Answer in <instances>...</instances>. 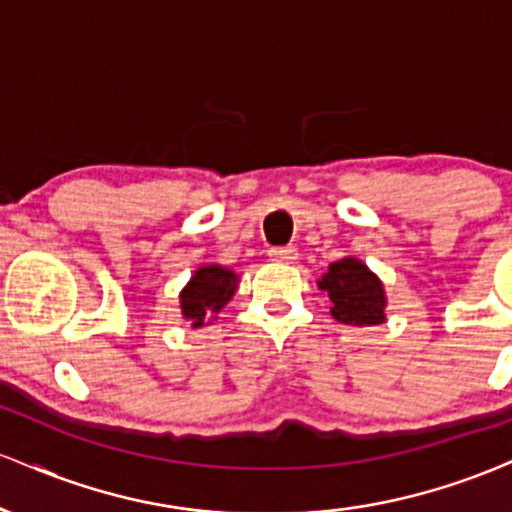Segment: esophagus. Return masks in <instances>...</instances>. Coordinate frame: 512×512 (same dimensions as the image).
Instances as JSON below:
<instances>
[{"label":"esophagus","instance_id":"esophagus-1","mask_svg":"<svg viewBox=\"0 0 512 512\" xmlns=\"http://www.w3.org/2000/svg\"><path fill=\"white\" fill-rule=\"evenodd\" d=\"M269 257H272L274 262L291 264V262L298 257V250L293 248V245H281V248H272V250H269Z\"/></svg>","mask_w":512,"mask_h":512}]
</instances>
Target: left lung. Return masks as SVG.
<instances>
[{"label": "left lung", "instance_id": "obj_1", "mask_svg": "<svg viewBox=\"0 0 512 512\" xmlns=\"http://www.w3.org/2000/svg\"><path fill=\"white\" fill-rule=\"evenodd\" d=\"M317 284L330 293L332 315L344 325L373 327L385 320L383 284L363 262L351 257L332 262Z\"/></svg>", "mask_w": 512, "mask_h": 512}]
</instances>
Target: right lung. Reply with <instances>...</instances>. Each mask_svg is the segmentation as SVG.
Returning a JSON list of instances; mask_svg holds the SVG:
<instances>
[{
    "mask_svg": "<svg viewBox=\"0 0 512 512\" xmlns=\"http://www.w3.org/2000/svg\"><path fill=\"white\" fill-rule=\"evenodd\" d=\"M236 274L231 269H223L211 264V267H202L180 293L182 315L185 320H192V327H202L204 317L219 310L231 301L236 293Z\"/></svg>",
    "mask_w": 512,
    "mask_h": 512,
    "instance_id": "add662e5",
    "label": "right lung"
}]
</instances>
